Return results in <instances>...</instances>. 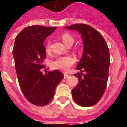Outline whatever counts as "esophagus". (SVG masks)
I'll return each instance as SVG.
<instances>
[{"label":"esophagus","mask_w":127,"mask_h":127,"mask_svg":"<svg viewBox=\"0 0 127 127\" xmlns=\"http://www.w3.org/2000/svg\"><path fill=\"white\" fill-rule=\"evenodd\" d=\"M68 77H69V75L64 74V79H66Z\"/></svg>","instance_id":"esophagus-1"}]
</instances>
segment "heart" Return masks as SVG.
<instances>
[{
  "instance_id": "obj_1",
  "label": "heart",
  "mask_w": 127,
  "mask_h": 127,
  "mask_svg": "<svg viewBox=\"0 0 127 127\" xmlns=\"http://www.w3.org/2000/svg\"><path fill=\"white\" fill-rule=\"evenodd\" d=\"M62 40L64 44L67 45L69 43H73L74 41V39L69 34H63L62 36ZM45 50L48 51L50 50V42L48 41L47 44L45 45ZM75 63L74 58L70 56H61L58 57L54 61H53L51 63V66L54 69L59 70L61 71L66 72L69 70V67L71 66L73 64Z\"/></svg>"
}]
</instances>
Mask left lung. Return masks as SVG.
<instances>
[{
	"label": "left lung",
	"mask_w": 127,
	"mask_h": 127,
	"mask_svg": "<svg viewBox=\"0 0 127 127\" xmlns=\"http://www.w3.org/2000/svg\"><path fill=\"white\" fill-rule=\"evenodd\" d=\"M65 29L80 32L83 40L84 50L74 74L79 82L72 90L75 103L80 106L95 105L106 88L110 64L109 48L100 32L84 24H75Z\"/></svg>",
	"instance_id": "1"
}]
</instances>
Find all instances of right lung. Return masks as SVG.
Returning a JSON list of instances; mask_svg holds the SVG:
<instances>
[{"instance_id": "right-lung-1", "label": "right lung", "mask_w": 127, "mask_h": 127, "mask_svg": "<svg viewBox=\"0 0 127 127\" xmlns=\"http://www.w3.org/2000/svg\"><path fill=\"white\" fill-rule=\"evenodd\" d=\"M56 29V27L28 26L15 37L13 55L19 84L25 97L35 105L49 103L64 77L58 70L45 74L41 71L46 57L43 42Z\"/></svg>"}]
</instances>
